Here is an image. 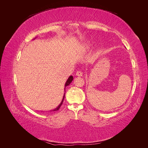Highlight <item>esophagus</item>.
Segmentation results:
<instances>
[{"label": "esophagus", "mask_w": 148, "mask_h": 148, "mask_svg": "<svg viewBox=\"0 0 148 148\" xmlns=\"http://www.w3.org/2000/svg\"><path fill=\"white\" fill-rule=\"evenodd\" d=\"M77 75L78 77H82L83 76V73H82V71H78L77 72Z\"/></svg>", "instance_id": "obj_1"}]
</instances>
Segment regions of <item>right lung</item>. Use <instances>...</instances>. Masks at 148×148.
<instances>
[{"label":"right lung","mask_w":148,"mask_h":148,"mask_svg":"<svg viewBox=\"0 0 148 148\" xmlns=\"http://www.w3.org/2000/svg\"><path fill=\"white\" fill-rule=\"evenodd\" d=\"M73 76H71V75H70V77H69V78L67 79V80H66V83H65V88H64V90H65V92H64V96H63V98H62V101H61V102H60V104L58 106L56 109H53L52 110H51V111H56V110H59V109H60V106H61V105L62 104V103H63V101H64V98H65V87L66 86H69V85L71 83V82L73 81Z\"/></svg>","instance_id":"right-lung-1"}]
</instances>
